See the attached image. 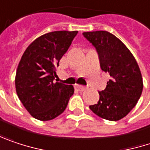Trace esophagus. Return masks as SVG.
<instances>
[{
  "mask_svg": "<svg viewBox=\"0 0 150 150\" xmlns=\"http://www.w3.org/2000/svg\"><path fill=\"white\" fill-rule=\"evenodd\" d=\"M76 88L79 89L80 91H84V90H86V89H87V87L82 86V85H76Z\"/></svg>",
  "mask_w": 150,
  "mask_h": 150,
  "instance_id": "esophagus-1",
  "label": "esophagus"
}]
</instances>
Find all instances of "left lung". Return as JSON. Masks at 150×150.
I'll use <instances>...</instances> for the list:
<instances>
[{
	"label": "left lung",
	"instance_id": "1",
	"mask_svg": "<svg viewBox=\"0 0 150 150\" xmlns=\"http://www.w3.org/2000/svg\"><path fill=\"white\" fill-rule=\"evenodd\" d=\"M97 50L100 68L108 72L110 80L100 100L90 105L97 116L117 121L135 107L143 92V78L135 57L117 37L105 31L83 33Z\"/></svg>",
	"mask_w": 150,
	"mask_h": 150
}]
</instances>
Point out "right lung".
<instances>
[{"mask_svg":"<svg viewBox=\"0 0 150 150\" xmlns=\"http://www.w3.org/2000/svg\"><path fill=\"white\" fill-rule=\"evenodd\" d=\"M77 31L42 35L26 48L15 76L18 97L33 117L51 120L62 114L74 93L72 85L55 82L56 67L67 52Z\"/></svg>","mask_w":150,"mask_h":150,"instance_id":"add662e5","label":"right lung"}]
</instances>
